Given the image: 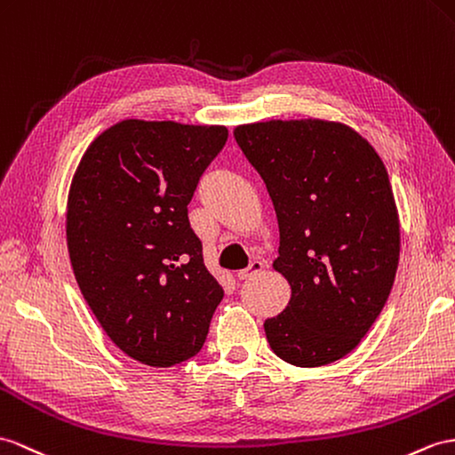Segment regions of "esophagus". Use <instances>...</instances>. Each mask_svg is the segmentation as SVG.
I'll return each mask as SVG.
<instances>
[{
  "label": "esophagus",
  "mask_w": 455,
  "mask_h": 455,
  "mask_svg": "<svg viewBox=\"0 0 455 455\" xmlns=\"http://www.w3.org/2000/svg\"><path fill=\"white\" fill-rule=\"evenodd\" d=\"M264 268H266V264H264V262H260V260H252V262L249 264V268L241 270L237 275H239V280H249V278H254V275H257V274H260Z\"/></svg>",
  "instance_id": "1"
}]
</instances>
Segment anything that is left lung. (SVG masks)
<instances>
[{
	"label": "left lung",
	"mask_w": 455,
	"mask_h": 455,
	"mask_svg": "<svg viewBox=\"0 0 455 455\" xmlns=\"http://www.w3.org/2000/svg\"><path fill=\"white\" fill-rule=\"evenodd\" d=\"M280 226L274 268L291 285L264 323L272 351L323 367L359 346L392 291L400 220L387 172L359 132L323 119L266 121L234 131Z\"/></svg>",
	"instance_id": "obj_1"
}]
</instances>
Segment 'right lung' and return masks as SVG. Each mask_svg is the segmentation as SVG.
<instances>
[{
  "label": "right lung",
  "mask_w": 455,
  "mask_h": 455,
  "mask_svg": "<svg viewBox=\"0 0 455 455\" xmlns=\"http://www.w3.org/2000/svg\"><path fill=\"white\" fill-rule=\"evenodd\" d=\"M226 140L220 125L125 119L88 147L73 177L76 283L109 339L150 367L195 357L224 297L187 204Z\"/></svg>",
  "instance_id": "obj_1"
}]
</instances>
